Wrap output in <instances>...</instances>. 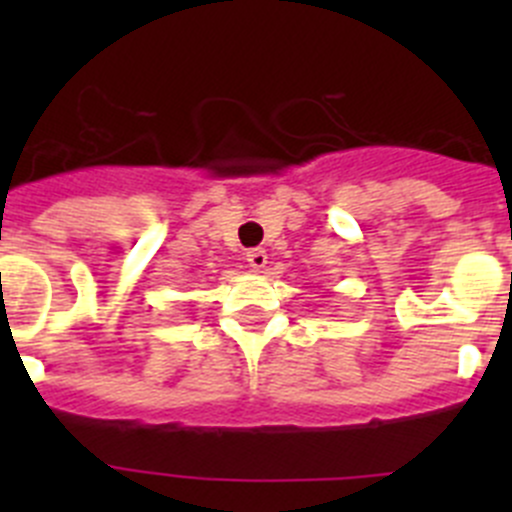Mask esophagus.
I'll return each mask as SVG.
<instances>
[{
  "mask_svg": "<svg viewBox=\"0 0 512 512\" xmlns=\"http://www.w3.org/2000/svg\"><path fill=\"white\" fill-rule=\"evenodd\" d=\"M247 265L252 267V270H262V267L267 265V252L262 250V247H255V250H247Z\"/></svg>",
  "mask_w": 512,
  "mask_h": 512,
  "instance_id": "esophagus-1",
  "label": "esophagus"
}]
</instances>
